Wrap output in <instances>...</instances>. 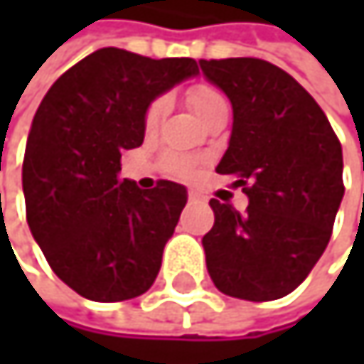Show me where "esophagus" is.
<instances>
[{"label":"esophagus","instance_id":"1","mask_svg":"<svg viewBox=\"0 0 364 364\" xmlns=\"http://www.w3.org/2000/svg\"><path fill=\"white\" fill-rule=\"evenodd\" d=\"M187 198H189V202H206V198L200 191H196V189H189Z\"/></svg>","mask_w":364,"mask_h":364}]
</instances>
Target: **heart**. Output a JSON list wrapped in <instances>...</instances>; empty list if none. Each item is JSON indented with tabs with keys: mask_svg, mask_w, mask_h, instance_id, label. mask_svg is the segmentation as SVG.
I'll list each match as a JSON object with an SVG mask.
<instances>
[{
	"mask_svg": "<svg viewBox=\"0 0 364 364\" xmlns=\"http://www.w3.org/2000/svg\"><path fill=\"white\" fill-rule=\"evenodd\" d=\"M187 101H189V107L193 109V113L202 119V122H206L213 113H217L219 109H225L228 105H225V99L215 90V88H210V86H193L191 90H189V95H187ZM166 111H168V101L164 99V97H160V99H156L151 105H149V109L145 113V126L151 130V128H156L158 124H160V119L166 115ZM171 164H173V168L177 171V173H189V168H191V164L187 162V160H181V158H171Z\"/></svg>",
	"mask_w": 364,
	"mask_h": 364,
	"instance_id": "heart-1",
	"label": "heart"
}]
</instances>
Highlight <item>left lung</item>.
Instances as JSON below:
<instances>
[{
  "label": "left lung",
  "instance_id": "obj_1",
  "mask_svg": "<svg viewBox=\"0 0 364 364\" xmlns=\"http://www.w3.org/2000/svg\"><path fill=\"white\" fill-rule=\"evenodd\" d=\"M232 103L230 145L217 164L249 196L247 213L210 200L202 238L215 287L272 301L295 291L325 253L343 198L341 145L325 111L280 67L261 58L200 60Z\"/></svg>",
  "mask_w": 364,
  "mask_h": 364
}]
</instances>
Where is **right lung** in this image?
Instances as JSON below:
<instances>
[{"mask_svg": "<svg viewBox=\"0 0 364 364\" xmlns=\"http://www.w3.org/2000/svg\"><path fill=\"white\" fill-rule=\"evenodd\" d=\"M198 73L193 58L101 48L39 103L23 162L27 223L54 274L82 297L124 301L154 284L187 189H141L119 179V158L143 143L149 105Z\"/></svg>", "mask_w": 364, "mask_h": 364, "instance_id": "1", "label": "right lung"}]
</instances>
